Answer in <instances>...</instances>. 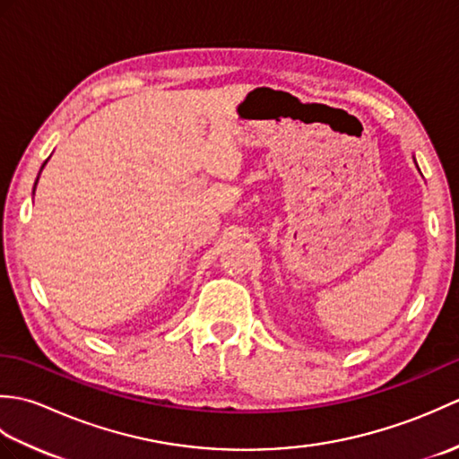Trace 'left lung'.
I'll list each match as a JSON object with an SVG mask.
<instances>
[{"instance_id": "1", "label": "left lung", "mask_w": 459, "mask_h": 459, "mask_svg": "<svg viewBox=\"0 0 459 459\" xmlns=\"http://www.w3.org/2000/svg\"><path fill=\"white\" fill-rule=\"evenodd\" d=\"M414 163H416V160H414ZM416 168H418V165H416Z\"/></svg>"}]
</instances>
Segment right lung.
I'll use <instances>...</instances> for the list:
<instances>
[{"label": "right lung", "instance_id": "add662e5", "mask_svg": "<svg viewBox=\"0 0 459 459\" xmlns=\"http://www.w3.org/2000/svg\"><path fill=\"white\" fill-rule=\"evenodd\" d=\"M47 161H48V160H47ZM47 161L41 165V171H43V168L47 165ZM41 171H39V175H41ZM37 181H39V178H37ZM37 181H35V187H37ZM35 187H33V193H35Z\"/></svg>", "mask_w": 459, "mask_h": 459}]
</instances>
